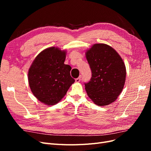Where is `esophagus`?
Returning a JSON list of instances; mask_svg holds the SVG:
<instances>
[{
    "instance_id": "esophagus-1",
    "label": "esophagus",
    "mask_w": 151,
    "mask_h": 151,
    "mask_svg": "<svg viewBox=\"0 0 151 151\" xmlns=\"http://www.w3.org/2000/svg\"><path fill=\"white\" fill-rule=\"evenodd\" d=\"M81 76H80V77H79L78 78H77V79H76V83H79V82L81 81Z\"/></svg>"
}]
</instances>
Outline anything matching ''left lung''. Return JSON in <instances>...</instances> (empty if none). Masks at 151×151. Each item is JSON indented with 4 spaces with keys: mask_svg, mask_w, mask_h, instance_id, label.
<instances>
[{
    "mask_svg": "<svg viewBox=\"0 0 151 151\" xmlns=\"http://www.w3.org/2000/svg\"><path fill=\"white\" fill-rule=\"evenodd\" d=\"M92 77L85 89L98 106H106L117 99L123 89L126 67L115 49L104 43L93 45L86 52Z\"/></svg>",
    "mask_w": 151,
    "mask_h": 151,
    "instance_id": "left-lung-1",
    "label": "left lung"
}]
</instances>
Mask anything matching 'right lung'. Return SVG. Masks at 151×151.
Wrapping results in <instances>:
<instances>
[{
    "mask_svg": "<svg viewBox=\"0 0 151 151\" xmlns=\"http://www.w3.org/2000/svg\"><path fill=\"white\" fill-rule=\"evenodd\" d=\"M66 51L50 47L40 52L28 71V83L33 95L48 105L58 103L64 97L75 80L70 76L71 67L64 64Z\"/></svg>",
    "mask_w": 151,
    "mask_h": 151,
    "instance_id": "1",
    "label": "right lung"
}]
</instances>
